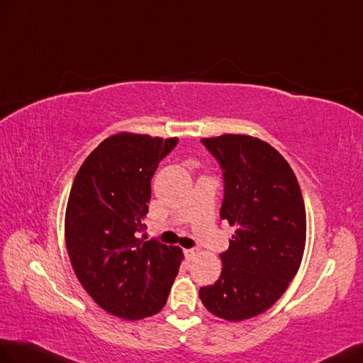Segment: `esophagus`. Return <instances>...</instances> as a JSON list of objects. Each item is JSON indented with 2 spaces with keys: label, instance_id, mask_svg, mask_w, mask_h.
<instances>
[{
  "label": "esophagus",
  "instance_id": "esophagus-1",
  "mask_svg": "<svg viewBox=\"0 0 363 363\" xmlns=\"http://www.w3.org/2000/svg\"><path fill=\"white\" fill-rule=\"evenodd\" d=\"M184 254H185V258H187L189 261L190 259H193L196 257V250H193V249H187V250H184Z\"/></svg>",
  "mask_w": 363,
  "mask_h": 363
}]
</instances>
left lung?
I'll return each mask as SVG.
<instances>
[{"mask_svg":"<svg viewBox=\"0 0 363 363\" xmlns=\"http://www.w3.org/2000/svg\"><path fill=\"white\" fill-rule=\"evenodd\" d=\"M223 168L221 218L235 227L221 254V277L199 289L213 315L241 322L263 314L280 298L301 264L306 210L288 161L247 134L202 139Z\"/></svg>","mask_w":363,"mask_h":363,"instance_id":"left-lung-1","label":"left lung"}]
</instances>
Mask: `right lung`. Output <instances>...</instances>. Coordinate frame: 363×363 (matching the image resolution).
<instances>
[{"label": "right lung", "mask_w": 363, "mask_h": 363, "mask_svg": "<svg viewBox=\"0 0 363 363\" xmlns=\"http://www.w3.org/2000/svg\"><path fill=\"white\" fill-rule=\"evenodd\" d=\"M178 138L117 133L75 174L65 215L67 255L80 284L108 314L140 320L159 313L184 259L182 249L143 241L151 178Z\"/></svg>", "instance_id": "1"}]
</instances>
